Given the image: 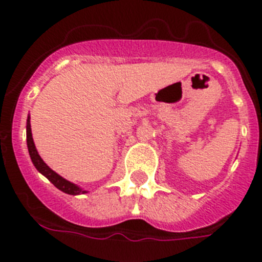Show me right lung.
Returning a JSON list of instances; mask_svg holds the SVG:
<instances>
[{
  "label": "right lung",
  "instance_id": "right-lung-1",
  "mask_svg": "<svg viewBox=\"0 0 262 262\" xmlns=\"http://www.w3.org/2000/svg\"><path fill=\"white\" fill-rule=\"evenodd\" d=\"M26 135H27V148H29V154L31 157L32 164L35 165V168L38 169V172L47 177L51 182H52L55 186L59 189V190L64 191L67 194H71V195H77V194H84L88 193L86 190H82L81 187H78L77 185L72 184L68 180L62 178L61 176L57 174L56 172H53L52 169L47 165V164L41 160V157L39 156L38 151H36L35 144H34V139H32L31 134V124H30V115L27 118V124H26Z\"/></svg>",
  "mask_w": 262,
  "mask_h": 262
}]
</instances>
